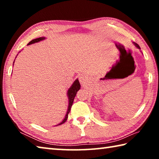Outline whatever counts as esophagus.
Returning a JSON list of instances; mask_svg holds the SVG:
<instances>
[{
    "instance_id": "34e87169",
    "label": "esophagus",
    "mask_w": 159,
    "mask_h": 159,
    "mask_svg": "<svg viewBox=\"0 0 159 159\" xmlns=\"http://www.w3.org/2000/svg\"><path fill=\"white\" fill-rule=\"evenodd\" d=\"M79 79V81L81 84H84V83H85L86 81H87V77H86L85 75H83V74L80 75Z\"/></svg>"
}]
</instances>
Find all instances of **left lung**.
<instances>
[{
	"label": "left lung",
	"instance_id": "1",
	"mask_svg": "<svg viewBox=\"0 0 159 159\" xmlns=\"http://www.w3.org/2000/svg\"><path fill=\"white\" fill-rule=\"evenodd\" d=\"M134 45H135V46L138 48V49H140V47L139 46V45L138 44H137V43H134Z\"/></svg>",
	"mask_w": 159,
	"mask_h": 159
}]
</instances>
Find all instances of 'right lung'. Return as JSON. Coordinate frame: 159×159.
<instances>
[{
  "label": "right lung",
  "mask_w": 159,
  "mask_h": 159,
  "mask_svg": "<svg viewBox=\"0 0 159 159\" xmlns=\"http://www.w3.org/2000/svg\"><path fill=\"white\" fill-rule=\"evenodd\" d=\"M45 39V37L38 38V39L32 40V41H31L29 43L28 45H31V44L35 43H38V42H39V41H43V40H44ZM80 83L79 81V79H76L74 82V83H73V84H72V85L71 86V87H70L69 89L68 90V92H67V95H68V98H69L68 110H67V112H66V114L65 118H64V120L59 125L63 124L64 123L66 122V120H67V118H68V114H69V113L70 112V111H71V108L72 104H73L74 98H75V96H76L78 91L80 90Z\"/></svg>",
  "instance_id": "1"
}]
</instances>
